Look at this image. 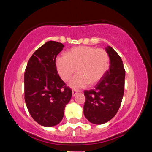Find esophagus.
<instances>
[{
  "label": "esophagus",
  "mask_w": 152,
  "mask_h": 152,
  "mask_svg": "<svg viewBox=\"0 0 152 152\" xmlns=\"http://www.w3.org/2000/svg\"><path fill=\"white\" fill-rule=\"evenodd\" d=\"M78 94V91H76V90H73V91H72V96H75L76 95V94Z\"/></svg>",
  "instance_id": "obj_1"
}]
</instances>
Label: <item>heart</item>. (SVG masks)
<instances>
[{
	"label": "heart",
	"mask_w": 152,
	"mask_h": 152,
	"mask_svg": "<svg viewBox=\"0 0 152 152\" xmlns=\"http://www.w3.org/2000/svg\"><path fill=\"white\" fill-rule=\"evenodd\" d=\"M56 66L60 77L69 83L74 89L84 88L89 83L96 84L104 77L109 66V56L102 48L93 46H81L71 48L67 56L59 55L56 58Z\"/></svg>",
	"instance_id": "b5f03b06"
}]
</instances>
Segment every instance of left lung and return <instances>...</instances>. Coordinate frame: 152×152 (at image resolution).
Instances as JSON below:
<instances>
[{
    "mask_svg": "<svg viewBox=\"0 0 152 152\" xmlns=\"http://www.w3.org/2000/svg\"><path fill=\"white\" fill-rule=\"evenodd\" d=\"M106 50L109 56V70L94 89L84 91L85 117L94 124H103L114 118L124 91L125 70L121 57L111 46Z\"/></svg>",
    "mask_w": 152,
    "mask_h": 152,
    "instance_id": "1",
    "label": "left lung"
}]
</instances>
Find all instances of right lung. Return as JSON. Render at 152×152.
Wrapping results in <instances>:
<instances>
[{
	"label": "right lung",
	"mask_w": 152,
	"mask_h": 152,
	"mask_svg": "<svg viewBox=\"0 0 152 152\" xmlns=\"http://www.w3.org/2000/svg\"><path fill=\"white\" fill-rule=\"evenodd\" d=\"M61 43L49 41L31 56L24 74L25 102L32 118L41 126L52 127L63 119L72 91L58 76L56 66Z\"/></svg>",
	"instance_id": "1"
}]
</instances>
